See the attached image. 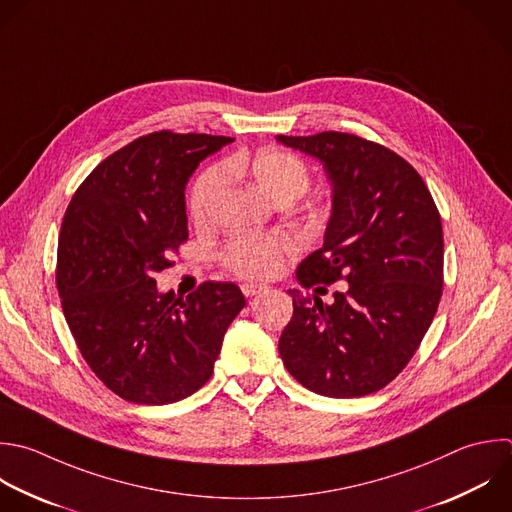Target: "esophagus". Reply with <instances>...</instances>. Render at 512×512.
I'll return each instance as SVG.
<instances>
[{
	"label": "esophagus",
	"instance_id": "esophagus-1",
	"mask_svg": "<svg viewBox=\"0 0 512 512\" xmlns=\"http://www.w3.org/2000/svg\"><path fill=\"white\" fill-rule=\"evenodd\" d=\"M240 288H242V292H244L246 298H252V296H256L258 292L264 290V286H260V284H242Z\"/></svg>",
	"mask_w": 512,
	"mask_h": 512
}]
</instances>
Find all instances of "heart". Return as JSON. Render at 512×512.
Here are the masks:
<instances>
[{
  "label": "heart",
  "instance_id": "b5f03b06",
  "mask_svg": "<svg viewBox=\"0 0 512 512\" xmlns=\"http://www.w3.org/2000/svg\"><path fill=\"white\" fill-rule=\"evenodd\" d=\"M234 170H246L254 176L258 186L274 200L304 194L310 184L308 166L294 154L280 148H266L254 154L250 160L232 164ZM224 168L212 166L204 170L190 188L188 214L192 222L204 224L224 188ZM296 254V244L286 234H240L226 242L222 248L224 266L240 278L268 280L276 276L284 260Z\"/></svg>",
  "mask_w": 512,
  "mask_h": 512
}]
</instances>
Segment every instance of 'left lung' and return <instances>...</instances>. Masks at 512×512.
Returning <instances> with one entry per match:
<instances>
[{"mask_svg":"<svg viewBox=\"0 0 512 512\" xmlns=\"http://www.w3.org/2000/svg\"><path fill=\"white\" fill-rule=\"evenodd\" d=\"M318 158L334 186L324 246L296 270L304 288L348 280L334 302L290 290L278 350L288 372L330 398L392 382L418 350L442 296L444 240L420 174L396 152L346 132L278 136Z\"/></svg>","mask_w":512,"mask_h":512,"instance_id":"1","label":"left lung"}]
</instances>
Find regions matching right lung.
<instances>
[{"mask_svg": "<svg viewBox=\"0 0 512 512\" xmlns=\"http://www.w3.org/2000/svg\"><path fill=\"white\" fill-rule=\"evenodd\" d=\"M234 138L152 132L120 148L76 190L58 240L56 286L72 336L120 398L170 404L202 388L246 300L232 282L160 294L156 272L188 240L184 188Z\"/></svg>", "mask_w": 512, "mask_h": 512, "instance_id": "add662e5", "label": "right lung"}]
</instances>
